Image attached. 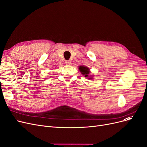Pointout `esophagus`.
<instances>
[{"label":"esophagus","mask_w":147,"mask_h":147,"mask_svg":"<svg viewBox=\"0 0 147 147\" xmlns=\"http://www.w3.org/2000/svg\"><path fill=\"white\" fill-rule=\"evenodd\" d=\"M65 64H66V65H70L71 61H69V60H67V61H65Z\"/></svg>","instance_id":"obj_1"}]
</instances>
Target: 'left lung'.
I'll return each mask as SVG.
<instances>
[{"label":"left lung","mask_w":147,"mask_h":147,"mask_svg":"<svg viewBox=\"0 0 147 147\" xmlns=\"http://www.w3.org/2000/svg\"><path fill=\"white\" fill-rule=\"evenodd\" d=\"M79 70L81 72L82 74L84 75V77H88V74H89V71L88 70H89V69L87 68L86 67H84L83 65L80 66Z\"/></svg>","instance_id":"left-lung-1"}]
</instances>
